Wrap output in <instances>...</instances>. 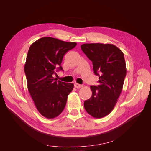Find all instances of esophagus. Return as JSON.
I'll return each instance as SVG.
<instances>
[{"label":"esophagus","instance_id":"obj_1","mask_svg":"<svg viewBox=\"0 0 151 151\" xmlns=\"http://www.w3.org/2000/svg\"><path fill=\"white\" fill-rule=\"evenodd\" d=\"M74 87L76 88H82V87H83V85L77 84V83H75L74 84Z\"/></svg>","mask_w":151,"mask_h":151}]
</instances>
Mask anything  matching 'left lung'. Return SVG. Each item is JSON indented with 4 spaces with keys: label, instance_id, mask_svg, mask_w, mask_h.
<instances>
[{
    "label": "left lung",
    "instance_id": "left-lung-1",
    "mask_svg": "<svg viewBox=\"0 0 151 151\" xmlns=\"http://www.w3.org/2000/svg\"><path fill=\"white\" fill-rule=\"evenodd\" d=\"M81 48L99 76V85L91 86L92 96L84 101V108L94 118H103L113 110L122 91L127 73L124 55L112 44L86 43Z\"/></svg>",
    "mask_w": 151,
    "mask_h": 151
}]
</instances>
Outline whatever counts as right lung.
Here are the masks:
<instances>
[{"label": "right lung", "instance_id": "add662e5", "mask_svg": "<svg viewBox=\"0 0 151 151\" xmlns=\"http://www.w3.org/2000/svg\"><path fill=\"white\" fill-rule=\"evenodd\" d=\"M74 42L44 37L32 44L24 65L28 89L41 115L47 118L58 116L64 109L72 83L57 81L53 74L63 70V55L76 46Z\"/></svg>", "mask_w": 151, "mask_h": 151}]
</instances>
